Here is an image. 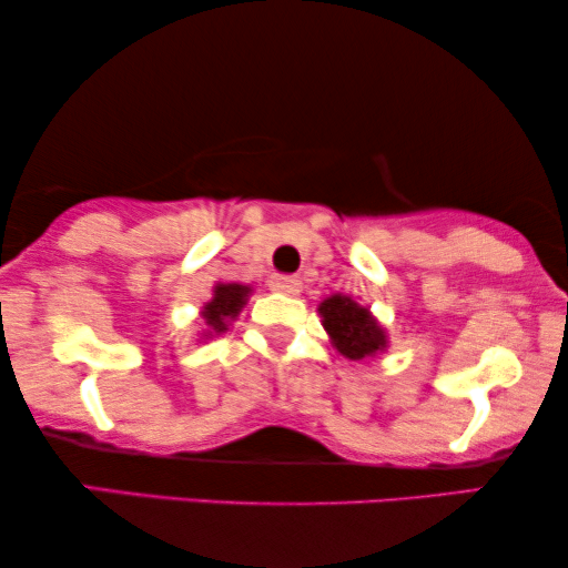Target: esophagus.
I'll return each mask as SVG.
<instances>
[{
	"instance_id": "34e87169",
	"label": "esophagus",
	"mask_w": 568,
	"mask_h": 568,
	"mask_svg": "<svg viewBox=\"0 0 568 568\" xmlns=\"http://www.w3.org/2000/svg\"><path fill=\"white\" fill-rule=\"evenodd\" d=\"M267 285H270V291L285 293V296H293V293L301 291V280L293 275H272L267 280Z\"/></svg>"
}]
</instances>
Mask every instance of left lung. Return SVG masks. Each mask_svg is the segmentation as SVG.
<instances>
[{
	"label": "left lung",
	"instance_id": "left-lung-1",
	"mask_svg": "<svg viewBox=\"0 0 568 568\" xmlns=\"http://www.w3.org/2000/svg\"><path fill=\"white\" fill-rule=\"evenodd\" d=\"M320 314L325 317V329L333 337L335 348L343 356L354 358H367L377 351L385 348V333L383 327L372 320V314L364 306H358L356 301L348 296H333L322 301Z\"/></svg>",
	"mask_w": 568,
	"mask_h": 568
}]
</instances>
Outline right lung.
I'll use <instances>...</instances> for the list:
<instances>
[{"mask_svg": "<svg viewBox=\"0 0 568 568\" xmlns=\"http://www.w3.org/2000/svg\"><path fill=\"white\" fill-rule=\"evenodd\" d=\"M248 288L239 283H225L214 288V298L204 306V320L214 333L227 329V320H233L241 312V306L246 304Z\"/></svg>", "mask_w": 568, "mask_h": 568, "instance_id": "1", "label": "right lung"}]
</instances>
